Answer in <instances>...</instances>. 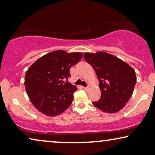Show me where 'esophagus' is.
Here are the masks:
<instances>
[{
	"instance_id": "34e87169",
	"label": "esophagus",
	"mask_w": 155,
	"mask_h": 155,
	"mask_svg": "<svg viewBox=\"0 0 155 155\" xmlns=\"http://www.w3.org/2000/svg\"><path fill=\"white\" fill-rule=\"evenodd\" d=\"M84 89L85 90H89V87H84Z\"/></svg>"
}]
</instances>
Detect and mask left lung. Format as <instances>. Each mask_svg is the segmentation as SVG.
<instances>
[{
	"instance_id": "1",
	"label": "left lung",
	"mask_w": 155,
	"mask_h": 155,
	"mask_svg": "<svg viewBox=\"0 0 155 155\" xmlns=\"http://www.w3.org/2000/svg\"><path fill=\"white\" fill-rule=\"evenodd\" d=\"M84 58L96 72L101 97L92 102L107 113H116L125 107L132 96L135 83V72L128 63L113 55L99 51L85 53Z\"/></svg>"
}]
</instances>
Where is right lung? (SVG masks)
I'll return each instance as SVG.
<instances>
[{
	"label": "right lung",
	"mask_w": 155,
	"mask_h": 155,
	"mask_svg": "<svg viewBox=\"0 0 155 155\" xmlns=\"http://www.w3.org/2000/svg\"><path fill=\"white\" fill-rule=\"evenodd\" d=\"M82 53L56 51L36 61L25 74V85L36 109L48 116H56L71 104L77 88L68 82L70 68L82 58Z\"/></svg>",
	"instance_id": "1"
}]
</instances>
